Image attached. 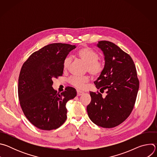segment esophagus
I'll use <instances>...</instances> for the list:
<instances>
[{
	"instance_id": "1",
	"label": "esophagus",
	"mask_w": 157,
	"mask_h": 157,
	"mask_svg": "<svg viewBox=\"0 0 157 157\" xmlns=\"http://www.w3.org/2000/svg\"><path fill=\"white\" fill-rule=\"evenodd\" d=\"M83 94H84V93H83L82 91H79V90H78V91H77V96H80L82 95Z\"/></svg>"
}]
</instances>
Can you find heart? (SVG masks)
<instances>
[{
  "label": "heart",
  "instance_id": "obj_1",
  "mask_svg": "<svg viewBox=\"0 0 157 157\" xmlns=\"http://www.w3.org/2000/svg\"><path fill=\"white\" fill-rule=\"evenodd\" d=\"M78 56L86 64V70L93 76L99 75L103 70V64L98 61L99 54L91 48L84 47L81 48L77 53ZM71 62L70 57H66L63 62V68L67 70ZM89 78L85 77L73 76L70 78V82L74 86L82 89L88 82Z\"/></svg>",
  "mask_w": 157,
  "mask_h": 157
}]
</instances>
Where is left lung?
Here are the masks:
<instances>
[{
	"instance_id": "1",
	"label": "left lung",
	"mask_w": 157,
	"mask_h": 157,
	"mask_svg": "<svg viewBox=\"0 0 157 157\" xmlns=\"http://www.w3.org/2000/svg\"><path fill=\"white\" fill-rule=\"evenodd\" d=\"M96 47L103 53L104 66L94 84L101 93L105 90L106 95L90 91L91 101L87 106V112L89 119L97 125L113 128L130 114L139 81L130 55L110 41H98Z\"/></svg>"
}]
</instances>
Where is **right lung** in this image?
<instances>
[{
    "instance_id": "1",
    "label": "right lung",
    "mask_w": 157,
    "mask_h": 157,
    "mask_svg": "<svg viewBox=\"0 0 157 157\" xmlns=\"http://www.w3.org/2000/svg\"><path fill=\"white\" fill-rule=\"evenodd\" d=\"M76 45L52 43L32 53L22 66L18 94L22 110L36 127L51 130L66 120V104L76 96V89L66 87L61 94L52 87L53 79L62 76L63 62Z\"/></svg>"
}]
</instances>
